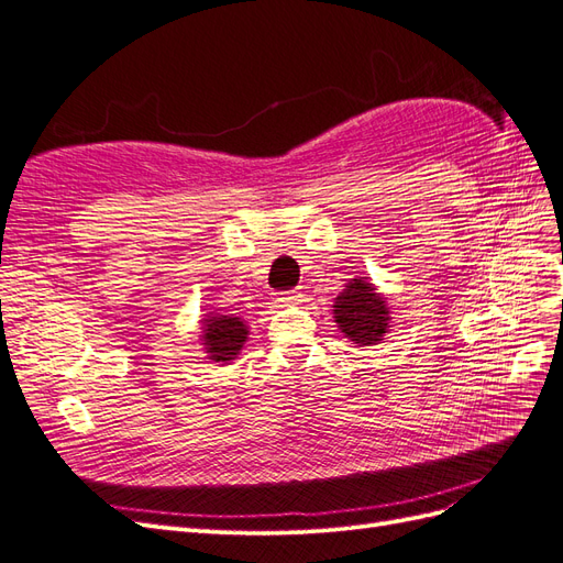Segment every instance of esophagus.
I'll return each mask as SVG.
<instances>
[{
    "label": "esophagus",
    "instance_id": "1",
    "mask_svg": "<svg viewBox=\"0 0 563 563\" xmlns=\"http://www.w3.org/2000/svg\"><path fill=\"white\" fill-rule=\"evenodd\" d=\"M275 300L279 305H296L300 300V291L296 288V291H284V294H275Z\"/></svg>",
    "mask_w": 563,
    "mask_h": 563
}]
</instances>
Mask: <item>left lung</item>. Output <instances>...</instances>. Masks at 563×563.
Listing matches in <instances>:
<instances>
[{
    "mask_svg": "<svg viewBox=\"0 0 563 563\" xmlns=\"http://www.w3.org/2000/svg\"><path fill=\"white\" fill-rule=\"evenodd\" d=\"M333 319L340 333L356 347L378 345L389 333V308L368 277H354L333 300Z\"/></svg>",
    "mask_w": 563,
    "mask_h": 563,
    "instance_id": "8db88e82",
    "label": "left lung"
}]
</instances>
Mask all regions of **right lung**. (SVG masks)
<instances>
[{
    "instance_id": "obj_1",
    "label": "right lung",
    "mask_w": 563,
    "mask_h": 563,
    "mask_svg": "<svg viewBox=\"0 0 563 563\" xmlns=\"http://www.w3.org/2000/svg\"><path fill=\"white\" fill-rule=\"evenodd\" d=\"M249 338V327L242 317L209 312L201 319L199 343L207 352V360L216 364H230L242 352Z\"/></svg>"
}]
</instances>
